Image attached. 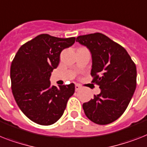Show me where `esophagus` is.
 <instances>
[{"instance_id":"esophagus-1","label":"esophagus","mask_w":147,"mask_h":147,"mask_svg":"<svg viewBox=\"0 0 147 147\" xmlns=\"http://www.w3.org/2000/svg\"><path fill=\"white\" fill-rule=\"evenodd\" d=\"M81 89V87H80L78 84H76V91H78Z\"/></svg>"}]
</instances>
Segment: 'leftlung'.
I'll list each match as a JSON object with an SVG mask.
<instances>
[{
    "mask_svg": "<svg viewBox=\"0 0 147 147\" xmlns=\"http://www.w3.org/2000/svg\"><path fill=\"white\" fill-rule=\"evenodd\" d=\"M76 42L92 57V82L100 93L83 104L85 115L98 125L115 121L124 113L136 88V66L123 47L99 33L79 36Z\"/></svg>",
    "mask_w": 147,
    "mask_h": 147,
    "instance_id": "1",
    "label": "left lung"
}]
</instances>
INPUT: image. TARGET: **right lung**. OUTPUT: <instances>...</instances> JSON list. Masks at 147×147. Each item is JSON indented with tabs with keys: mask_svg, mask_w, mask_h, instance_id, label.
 Returning <instances> with one entry per match:
<instances>
[{
	"mask_svg": "<svg viewBox=\"0 0 147 147\" xmlns=\"http://www.w3.org/2000/svg\"><path fill=\"white\" fill-rule=\"evenodd\" d=\"M76 38L66 39L41 34L21 46L10 67L12 91L23 113L34 123L52 125L61 117L75 84L51 85L53 69L60 53L71 46Z\"/></svg>",
	"mask_w": 147,
	"mask_h": 147,
	"instance_id": "obj_1",
	"label": "right lung"
}]
</instances>
